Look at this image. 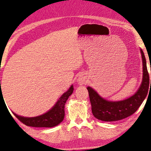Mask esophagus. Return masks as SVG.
Listing matches in <instances>:
<instances>
[{
  "mask_svg": "<svg viewBox=\"0 0 151 151\" xmlns=\"http://www.w3.org/2000/svg\"><path fill=\"white\" fill-rule=\"evenodd\" d=\"M78 82L80 84H84V83H86V76L83 75H80L78 78Z\"/></svg>",
  "mask_w": 151,
  "mask_h": 151,
  "instance_id": "obj_1",
  "label": "esophagus"
}]
</instances>
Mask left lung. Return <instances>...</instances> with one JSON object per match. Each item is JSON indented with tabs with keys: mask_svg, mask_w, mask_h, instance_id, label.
Here are the masks:
<instances>
[{
	"mask_svg": "<svg viewBox=\"0 0 151 151\" xmlns=\"http://www.w3.org/2000/svg\"><path fill=\"white\" fill-rule=\"evenodd\" d=\"M142 59V82L138 91L129 98L120 101H109L102 98L92 89L88 87L92 114L96 119L103 122H115L125 119L138 110L148 94L150 86V79L145 54L140 49Z\"/></svg>",
	"mask_w": 151,
	"mask_h": 151,
	"instance_id": "1",
	"label": "left lung"
}]
</instances>
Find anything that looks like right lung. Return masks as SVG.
I'll list each match as a JSON object with an SVG mask.
<instances>
[{
    "mask_svg": "<svg viewBox=\"0 0 151 151\" xmlns=\"http://www.w3.org/2000/svg\"><path fill=\"white\" fill-rule=\"evenodd\" d=\"M73 86H71L69 90L60 97L57 103L51 109L45 114L34 117H25L13 113L18 119L27 126L35 127H52L62 122L65 116V105L69 96L73 93Z\"/></svg>",
    "mask_w": 151,
    "mask_h": 151,
    "instance_id": "add662e5",
    "label": "right lung"
}]
</instances>
